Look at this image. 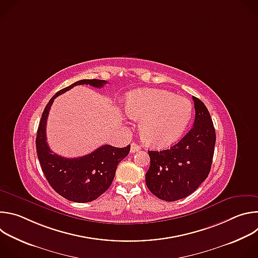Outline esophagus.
I'll use <instances>...</instances> for the list:
<instances>
[{
    "label": "esophagus",
    "mask_w": 258,
    "mask_h": 258,
    "mask_svg": "<svg viewBox=\"0 0 258 258\" xmlns=\"http://www.w3.org/2000/svg\"><path fill=\"white\" fill-rule=\"evenodd\" d=\"M140 150H141V147H140L138 144L133 143V144L131 145V152H132V153L138 152V151H140Z\"/></svg>",
    "instance_id": "34e87169"
}]
</instances>
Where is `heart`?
<instances>
[{"label":"heart","instance_id":"obj_1","mask_svg":"<svg viewBox=\"0 0 258 258\" xmlns=\"http://www.w3.org/2000/svg\"><path fill=\"white\" fill-rule=\"evenodd\" d=\"M127 115L140 121L143 140L151 146L164 147L175 142L186 131L193 105L181 96L157 89L137 90L125 100Z\"/></svg>","mask_w":258,"mask_h":258}]
</instances>
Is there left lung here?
<instances>
[{
	"label": "left lung",
	"instance_id": "left-lung-1",
	"mask_svg": "<svg viewBox=\"0 0 258 258\" xmlns=\"http://www.w3.org/2000/svg\"><path fill=\"white\" fill-rule=\"evenodd\" d=\"M193 127L178 143L162 151H148L150 167L146 185L161 200L176 201L188 197L208 176L211 168L215 131L209 111L193 96Z\"/></svg>",
	"mask_w": 258,
	"mask_h": 258
}]
</instances>
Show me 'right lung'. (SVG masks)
<instances>
[{
    "label": "right lung",
    "mask_w": 258,
    "mask_h": 258,
    "mask_svg": "<svg viewBox=\"0 0 258 258\" xmlns=\"http://www.w3.org/2000/svg\"><path fill=\"white\" fill-rule=\"evenodd\" d=\"M106 81L82 80L57 92L44 109L35 139L36 152L42 170L50 186L65 199L86 203L100 197L111 185L118 163L125 158L131 146L117 148L103 145L92 153L78 158H65L51 151L47 143L46 125L54 99L79 85L102 88Z\"/></svg>",
    "instance_id": "obj_1"
}]
</instances>
